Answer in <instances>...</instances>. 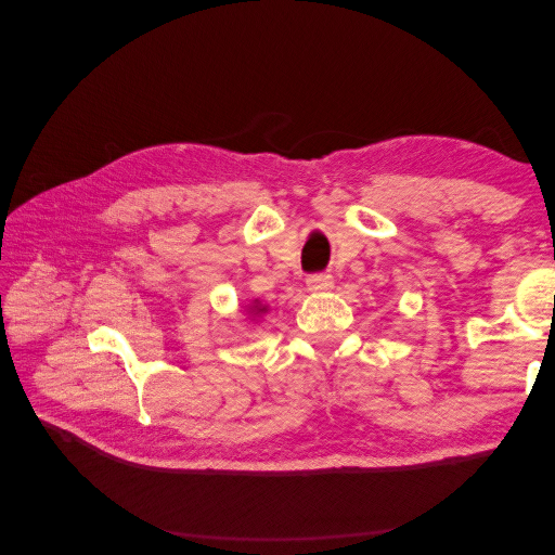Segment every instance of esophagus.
Instances as JSON below:
<instances>
[{"mask_svg":"<svg viewBox=\"0 0 555 555\" xmlns=\"http://www.w3.org/2000/svg\"><path fill=\"white\" fill-rule=\"evenodd\" d=\"M310 292H328L333 287V275L328 273H312L306 280Z\"/></svg>","mask_w":555,"mask_h":555,"instance_id":"1","label":"esophagus"}]
</instances>
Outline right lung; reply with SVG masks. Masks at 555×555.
<instances>
[{
	"label": "right lung",
	"instance_id": "1",
	"mask_svg": "<svg viewBox=\"0 0 555 555\" xmlns=\"http://www.w3.org/2000/svg\"><path fill=\"white\" fill-rule=\"evenodd\" d=\"M257 310H259V312H263V308H257Z\"/></svg>",
	"mask_w": 555,
	"mask_h": 555
}]
</instances>
